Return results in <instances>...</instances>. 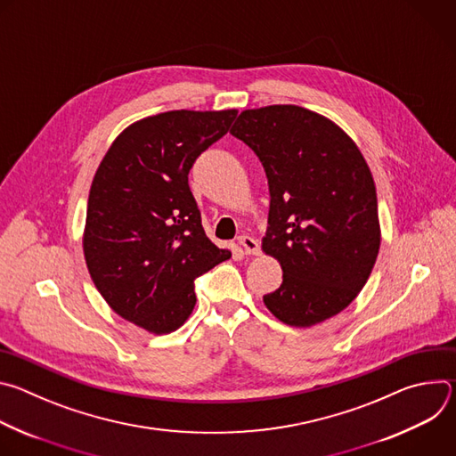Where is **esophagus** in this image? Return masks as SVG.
<instances>
[{"mask_svg":"<svg viewBox=\"0 0 456 456\" xmlns=\"http://www.w3.org/2000/svg\"><path fill=\"white\" fill-rule=\"evenodd\" d=\"M238 243L243 247L245 254H257L259 252V243L254 238H250V236H245V234L240 236Z\"/></svg>","mask_w":456,"mask_h":456,"instance_id":"obj_1","label":"esophagus"}]
</instances>
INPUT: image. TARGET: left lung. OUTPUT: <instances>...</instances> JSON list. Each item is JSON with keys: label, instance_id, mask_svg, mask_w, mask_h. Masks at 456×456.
I'll return each instance as SVG.
<instances>
[{"label": "left lung", "instance_id": "8db88e82", "mask_svg": "<svg viewBox=\"0 0 456 456\" xmlns=\"http://www.w3.org/2000/svg\"><path fill=\"white\" fill-rule=\"evenodd\" d=\"M231 134L262 162L271 192L265 254L283 283L264 296L285 324L306 329L345 310L380 247L377 192L355 142L330 118L294 104L245 110Z\"/></svg>", "mask_w": 456, "mask_h": 456}]
</instances>
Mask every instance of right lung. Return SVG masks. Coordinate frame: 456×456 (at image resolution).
<instances>
[{
    "label": "right lung",
    "mask_w": 456,
    "mask_h": 456,
    "mask_svg": "<svg viewBox=\"0 0 456 456\" xmlns=\"http://www.w3.org/2000/svg\"><path fill=\"white\" fill-rule=\"evenodd\" d=\"M236 113L141 118L113 141L94 176L83 236L88 273L113 312L151 334L180 329L197 303L194 280L231 257L206 236L187 175Z\"/></svg>",
    "instance_id": "right-lung-1"
}]
</instances>
